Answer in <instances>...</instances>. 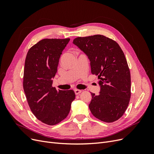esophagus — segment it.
<instances>
[{
    "instance_id": "obj_1",
    "label": "esophagus",
    "mask_w": 154,
    "mask_h": 154,
    "mask_svg": "<svg viewBox=\"0 0 154 154\" xmlns=\"http://www.w3.org/2000/svg\"><path fill=\"white\" fill-rule=\"evenodd\" d=\"M82 92L81 90H79V89H74V92H75L76 94H79L80 93Z\"/></svg>"
}]
</instances>
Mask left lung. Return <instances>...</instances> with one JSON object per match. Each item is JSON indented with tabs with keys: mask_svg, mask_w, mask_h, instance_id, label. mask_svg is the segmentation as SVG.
I'll list each match as a JSON object with an SVG mask.
<instances>
[{
	"mask_svg": "<svg viewBox=\"0 0 154 154\" xmlns=\"http://www.w3.org/2000/svg\"><path fill=\"white\" fill-rule=\"evenodd\" d=\"M73 44L88 56L91 72L100 80V94L91 92V113L102 122H116L125 112L131 96L130 72L123 51L116 41L101 35L77 37Z\"/></svg>",
	"mask_w": 154,
	"mask_h": 154,
	"instance_id": "left-lung-1",
	"label": "left lung"
}]
</instances>
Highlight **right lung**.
I'll use <instances>...</instances> for the list:
<instances>
[{
    "label": "right lung",
    "instance_id": "right-lung-1",
    "mask_svg": "<svg viewBox=\"0 0 154 154\" xmlns=\"http://www.w3.org/2000/svg\"><path fill=\"white\" fill-rule=\"evenodd\" d=\"M70 38H45L29 49L25 60L23 88L27 103L35 117L42 123L54 125L68 116L72 90H57L52 86L59 59Z\"/></svg>",
    "mask_w": 154,
    "mask_h": 154
}]
</instances>
